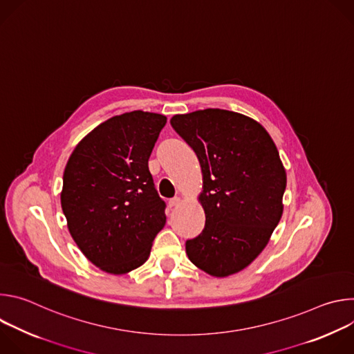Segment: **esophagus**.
I'll list each match as a JSON object with an SVG mask.
<instances>
[{
  "instance_id": "1",
  "label": "esophagus",
  "mask_w": 354,
  "mask_h": 354,
  "mask_svg": "<svg viewBox=\"0 0 354 354\" xmlns=\"http://www.w3.org/2000/svg\"><path fill=\"white\" fill-rule=\"evenodd\" d=\"M180 203V197L179 196H175L172 198H169V207H175Z\"/></svg>"
}]
</instances>
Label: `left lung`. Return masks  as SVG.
<instances>
[{
    "label": "left lung",
    "instance_id": "left-lung-1",
    "mask_svg": "<svg viewBox=\"0 0 354 354\" xmlns=\"http://www.w3.org/2000/svg\"><path fill=\"white\" fill-rule=\"evenodd\" d=\"M196 153L206 224L186 241V254L203 272L225 277L254 262L283 214L286 171L269 133L257 120L224 109L171 119Z\"/></svg>",
    "mask_w": 354,
    "mask_h": 354
}]
</instances>
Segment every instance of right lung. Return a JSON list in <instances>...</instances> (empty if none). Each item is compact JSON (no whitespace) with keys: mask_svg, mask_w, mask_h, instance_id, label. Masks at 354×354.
I'll return each mask as SVG.
<instances>
[{"mask_svg":"<svg viewBox=\"0 0 354 354\" xmlns=\"http://www.w3.org/2000/svg\"><path fill=\"white\" fill-rule=\"evenodd\" d=\"M165 123L164 115L142 111L111 118L68 158L62 209L82 254L104 272L123 274L141 266L165 225V201L148 169Z\"/></svg>","mask_w":354,"mask_h":354,"instance_id":"right-lung-1","label":"right lung"}]
</instances>
